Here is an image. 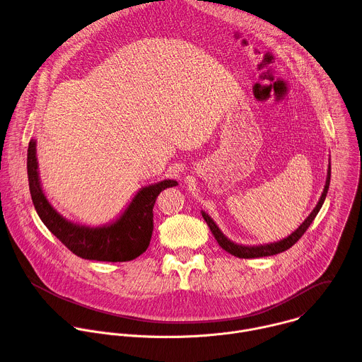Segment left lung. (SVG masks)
I'll list each match as a JSON object with an SVG mask.
<instances>
[{
  "instance_id": "8db88e82",
  "label": "left lung",
  "mask_w": 362,
  "mask_h": 362,
  "mask_svg": "<svg viewBox=\"0 0 362 362\" xmlns=\"http://www.w3.org/2000/svg\"><path fill=\"white\" fill-rule=\"evenodd\" d=\"M329 181H331V164H328V171H327V180H325V185H324V191L321 194V198L318 199L315 208L311 211V214L307 216L305 221L291 234L288 235L286 238H282L276 243H269V244H261V245H243V244H237L234 241H231L230 238H227L223 231L218 228V226H216L214 223V220L211 218V216L205 212V211H201L202 216L205 223L208 224L212 235L215 237L216 243L220 244V247L223 250H226L227 252H230L231 255L234 257H238V258H259V257H269V255H275V254H279L288 248H291L303 235L304 233L308 230V227L313 224V221L315 220L317 214L320 212L324 201H325V197H327V192H328V188H329Z\"/></svg>"
}]
</instances>
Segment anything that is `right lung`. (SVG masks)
Returning <instances> with one entry per match:
<instances>
[{
  "label": "right lung",
  "mask_w": 362,
  "mask_h": 362,
  "mask_svg": "<svg viewBox=\"0 0 362 362\" xmlns=\"http://www.w3.org/2000/svg\"><path fill=\"white\" fill-rule=\"evenodd\" d=\"M28 184L33 204L44 226L76 255L84 259L124 262L139 257L150 245L154 230L153 208L165 188L178 185L175 180H164L142 187L115 221L90 227L72 223L51 205L40 180L37 139H31L27 156Z\"/></svg>",
  "instance_id": "1"
}]
</instances>
